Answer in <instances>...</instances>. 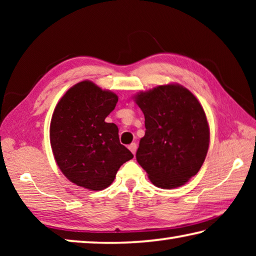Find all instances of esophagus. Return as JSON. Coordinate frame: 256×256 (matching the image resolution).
Listing matches in <instances>:
<instances>
[{
    "label": "esophagus",
    "instance_id": "34e87169",
    "mask_svg": "<svg viewBox=\"0 0 256 256\" xmlns=\"http://www.w3.org/2000/svg\"><path fill=\"white\" fill-rule=\"evenodd\" d=\"M136 148H138L136 144H131L128 146V149L131 150V152H132L133 154H136Z\"/></svg>",
    "mask_w": 256,
    "mask_h": 256
}]
</instances>
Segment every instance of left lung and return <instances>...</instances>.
<instances>
[{"label": "left lung", "mask_w": 256, "mask_h": 256, "mask_svg": "<svg viewBox=\"0 0 256 256\" xmlns=\"http://www.w3.org/2000/svg\"><path fill=\"white\" fill-rule=\"evenodd\" d=\"M136 102L146 120L138 162L158 188L185 184L200 170L209 148V125L201 104L178 84L140 92Z\"/></svg>", "instance_id": "1"}]
</instances>
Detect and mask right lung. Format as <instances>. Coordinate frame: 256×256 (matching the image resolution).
Masks as SVG:
<instances>
[{
    "instance_id": "obj_1",
    "label": "right lung",
    "mask_w": 256,
    "mask_h": 256,
    "mask_svg": "<svg viewBox=\"0 0 256 256\" xmlns=\"http://www.w3.org/2000/svg\"><path fill=\"white\" fill-rule=\"evenodd\" d=\"M118 97L90 81L68 89L55 107L50 138L60 172L78 186L100 190L110 186L124 162L133 158L120 144L118 128L106 123Z\"/></svg>"
}]
</instances>
